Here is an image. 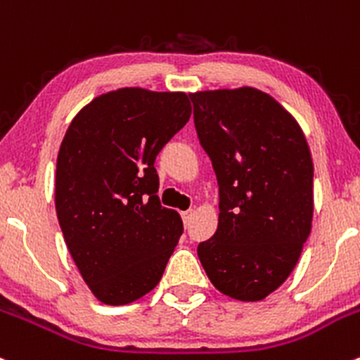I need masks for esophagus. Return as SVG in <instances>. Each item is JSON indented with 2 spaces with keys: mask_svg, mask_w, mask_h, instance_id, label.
I'll return each instance as SVG.
<instances>
[{
  "mask_svg": "<svg viewBox=\"0 0 360 360\" xmlns=\"http://www.w3.org/2000/svg\"><path fill=\"white\" fill-rule=\"evenodd\" d=\"M191 214H193L191 210L181 212V217H183V222H184V224H188V222H190V219H191Z\"/></svg>",
  "mask_w": 360,
  "mask_h": 360,
  "instance_id": "1",
  "label": "esophagus"
}]
</instances>
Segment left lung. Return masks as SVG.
Returning <instances> with one entry per match:
<instances>
[{
    "label": "left lung",
    "instance_id": "8db88e82",
    "mask_svg": "<svg viewBox=\"0 0 360 360\" xmlns=\"http://www.w3.org/2000/svg\"><path fill=\"white\" fill-rule=\"evenodd\" d=\"M195 127L219 184V222L198 259L234 300L259 302L288 279L312 229L314 165L295 117L264 91H196Z\"/></svg>",
    "mask_w": 360,
    "mask_h": 360
}]
</instances>
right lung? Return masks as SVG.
Returning <instances> with one entry per match:
<instances>
[{"label": "right lung", "mask_w": 360, "mask_h": 360, "mask_svg": "<svg viewBox=\"0 0 360 360\" xmlns=\"http://www.w3.org/2000/svg\"><path fill=\"white\" fill-rule=\"evenodd\" d=\"M190 115L186 93L120 88L82 107L63 136L56 215L101 304H131L160 283L183 221L160 205L155 158Z\"/></svg>", "instance_id": "add662e5"}]
</instances>
